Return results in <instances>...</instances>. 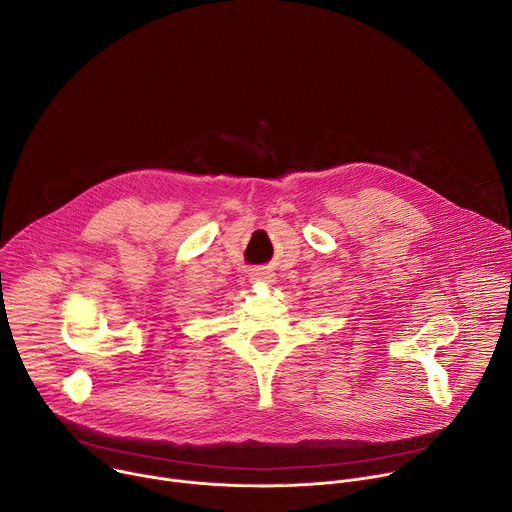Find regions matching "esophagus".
<instances>
[{
  "mask_svg": "<svg viewBox=\"0 0 512 512\" xmlns=\"http://www.w3.org/2000/svg\"><path fill=\"white\" fill-rule=\"evenodd\" d=\"M253 279H255V281H269V283H271V275H269V273H265V271H257V273H253Z\"/></svg>",
  "mask_w": 512,
  "mask_h": 512,
  "instance_id": "34e87169",
  "label": "esophagus"
}]
</instances>
